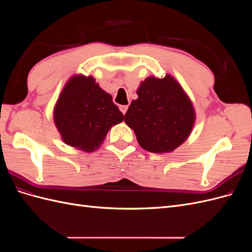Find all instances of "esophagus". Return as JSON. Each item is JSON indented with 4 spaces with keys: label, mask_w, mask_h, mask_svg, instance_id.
I'll use <instances>...</instances> for the list:
<instances>
[{
    "label": "esophagus",
    "mask_w": 252,
    "mask_h": 252,
    "mask_svg": "<svg viewBox=\"0 0 252 252\" xmlns=\"http://www.w3.org/2000/svg\"><path fill=\"white\" fill-rule=\"evenodd\" d=\"M127 109H128V106H127V105H121V106H120V110L122 111V113H123V114L126 113Z\"/></svg>",
    "instance_id": "34e87169"
}]
</instances>
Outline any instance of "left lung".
Masks as SVG:
<instances>
[{
  "mask_svg": "<svg viewBox=\"0 0 252 252\" xmlns=\"http://www.w3.org/2000/svg\"><path fill=\"white\" fill-rule=\"evenodd\" d=\"M125 114L126 124L133 129L140 146L163 154L184 143L192 130L195 113L191 101L171 75L149 77L136 90Z\"/></svg>",
  "mask_w": 252,
  "mask_h": 252,
  "instance_id": "8db88e82",
  "label": "left lung"
}]
</instances>
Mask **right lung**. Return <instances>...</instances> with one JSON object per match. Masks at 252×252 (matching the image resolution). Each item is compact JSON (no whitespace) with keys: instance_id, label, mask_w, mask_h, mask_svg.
Listing matches in <instances>:
<instances>
[{"instance_id":"add662e5","label":"right lung","mask_w":252,"mask_h":252,"mask_svg":"<svg viewBox=\"0 0 252 252\" xmlns=\"http://www.w3.org/2000/svg\"><path fill=\"white\" fill-rule=\"evenodd\" d=\"M53 119L65 144L90 152L100 147L113 125L123 122L124 114L93 77L74 75L61 93Z\"/></svg>"}]
</instances>
